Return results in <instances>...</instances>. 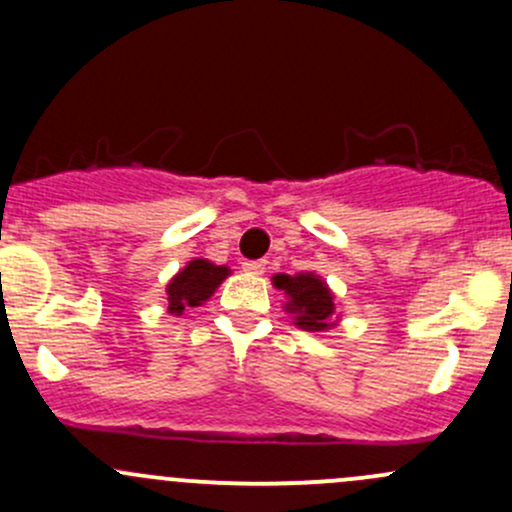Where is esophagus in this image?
Returning <instances> with one entry per match:
<instances>
[{"mask_svg":"<svg viewBox=\"0 0 512 512\" xmlns=\"http://www.w3.org/2000/svg\"><path fill=\"white\" fill-rule=\"evenodd\" d=\"M242 270L247 274H265L267 262L265 260H252V262H242Z\"/></svg>","mask_w":512,"mask_h":512,"instance_id":"esophagus-1","label":"esophagus"}]
</instances>
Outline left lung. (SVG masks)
<instances>
[{"mask_svg":"<svg viewBox=\"0 0 512 512\" xmlns=\"http://www.w3.org/2000/svg\"><path fill=\"white\" fill-rule=\"evenodd\" d=\"M272 284L284 292V311L292 314L294 326L301 331L324 333L338 326L341 316L336 314V297L331 287L316 272L274 274Z\"/></svg>","mask_w":512,"mask_h":512,"instance_id":"left-lung-1","label":"left lung"}]
</instances>
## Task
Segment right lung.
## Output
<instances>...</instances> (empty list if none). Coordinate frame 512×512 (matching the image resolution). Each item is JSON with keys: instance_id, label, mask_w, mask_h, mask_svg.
Returning a JSON list of instances; mask_svg holds the SVG:
<instances>
[{"instance_id": "obj_1", "label": "right lung", "mask_w": 512, "mask_h": 512, "mask_svg": "<svg viewBox=\"0 0 512 512\" xmlns=\"http://www.w3.org/2000/svg\"><path fill=\"white\" fill-rule=\"evenodd\" d=\"M230 267L215 265L211 260L196 257L184 270H179L166 284V299H169V314L184 316L193 306L206 304L215 289L225 282Z\"/></svg>"}]
</instances>
